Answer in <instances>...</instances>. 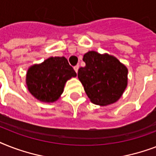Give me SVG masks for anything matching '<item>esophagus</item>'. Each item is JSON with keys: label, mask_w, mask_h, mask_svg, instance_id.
<instances>
[{"label": "esophagus", "mask_w": 156, "mask_h": 156, "mask_svg": "<svg viewBox=\"0 0 156 156\" xmlns=\"http://www.w3.org/2000/svg\"><path fill=\"white\" fill-rule=\"evenodd\" d=\"M78 68H79V66H78V65H77V66H75L74 67H73V69H74V70H75L76 73H78Z\"/></svg>", "instance_id": "34e87169"}]
</instances>
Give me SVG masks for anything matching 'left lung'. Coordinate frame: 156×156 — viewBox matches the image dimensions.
<instances>
[{
    "mask_svg": "<svg viewBox=\"0 0 156 156\" xmlns=\"http://www.w3.org/2000/svg\"><path fill=\"white\" fill-rule=\"evenodd\" d=\"M83 60L86 66L79 68L78 77L90 101L100 106L116 102L127 87L126 66L115 56L95 51L87 52Z\"/></svg>",
    "mask_w": 156,
    "mask_h": 156,
    "instance_id": "8db88e82",
    "label": "left lung"
}]
</instances>
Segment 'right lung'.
Instances as JSON below:
<instances>
[{"instance_id":"obj_1","label":"right lung","mask_w":156,"mask_h":156,"mask_svg":"<svg viewBox=\"0 0 156 156\" xmlns=\"http://www.w3.org/2000/svg\"><path fill=\"white\" fill-rule=\"evenodd\" d=\"M77 73L66 57H49L28 69L26 83L30 94L37 100L53 103L63 93L65 84Z\"/></svg>"}]
</instances>
